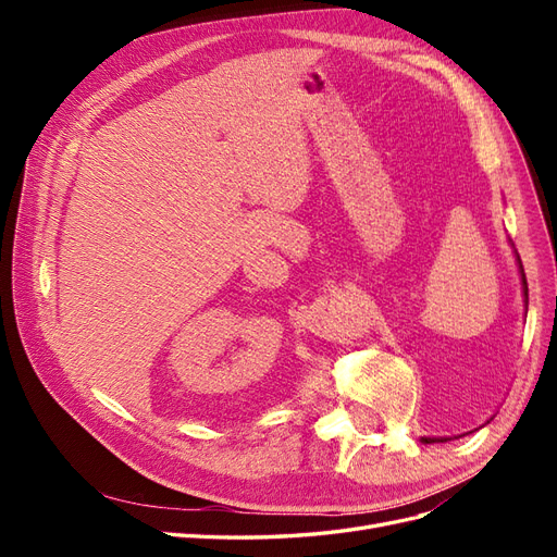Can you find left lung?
Instances as JSON below:
<instances>
[{
    "label": "left lung",
    "mask_w": 557,
    "mask_h": 557,
    "mask_svg": "<svg viewBox=\"0 0 557 557\" xmlns=\"http://www.w3.org/2000/svg\"><path fill=\"white\" fill-rule=\"evenodd\" d=\"M518 264H520V258H518ZM520 269H522V264H520ZM522 274V272H520ZM522 288H525V297H528V281H525V274H522ZM425 444H432V442H440V440H423ZM442 442H446V440H442Z\"/></svg>",
    "instance_id": "8db88e82"
}]
</instances>
